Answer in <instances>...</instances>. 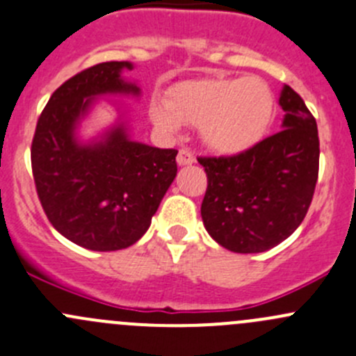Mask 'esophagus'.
Segmentation results:
<instances>
[{
	"label": "esophagus",
	"mask_w": 356,
	"mask_h": 356,
	"mask_svg": "<svg viewBox=\"0 0 356 356\" xmlns=\"http://www.w3.org/2000/svg\"><path fill=\"white\" fill-rule=\"evenodd\" d=\"M177 161L179 166H188V164L195 163V157H193V154L188 149H179Z\"/></svg>",
	"instance_id": "esophagus-1"
}]
</instances>
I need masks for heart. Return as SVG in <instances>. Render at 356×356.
<instances>
[{
  "label": "heart",
  "instance_id": "obj_1",
  "mask_svg": "<svg viewBox=\"0 0 356 356\" xmlns=\"http://www.w3.org/2000/svg\"><path fill=\"white\" fill-rule=\"evenodd\" d=\"M275 112V97L259 77L211 76L183 81L170 91L166 104L154 102L150 118L166 133L199 126L211 150L238 154L263 138Z\"/></svg>",
  "mask_w": 356,
  "mask_h": 356
}]
</instances>
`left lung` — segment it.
<instances>
[{"instance_id": "left-lung-1", "label": "left lung", "mask_w": 356, "mask_h": 356, "mask_svg": "<svg viewBox=\"0 0 356 356\" xmlns=\"http://www.w3.org/2000/svg\"><path fill=\"white\" fill-rule=\"evenodd\" d=\"M282 129L228 157H197L207 175L200 214L207 234L241 254L286 241L305 220L318 179L316 121L302 98L284 86Z\"/></svg>"}]
</instances>
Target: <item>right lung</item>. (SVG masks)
Returning a JSON list of instances; mask_svg holds the SVG:
<instances>
[{
    "label": "right lung",
    "instance_id": "right-lung-1",
    "mask_svg": "<svg viewBox=\"0 0 356 356\" xmlns=\"http://www.w3.org/2000/svg\"><path fill=\"white\" fill-rule=\"evenodd\" d=\"M122 69L133 65L97 63L67 79L41 112L31 147L36 192L48 220L63 237L91 251L135 244L178 171V150L133 142L124 124L100 142H77L76 128L93 98L140 95L136 84L122 79Z\"/></svg>",
    "mask_w": 356,
    "mask_h": 356
}]
</instances>
